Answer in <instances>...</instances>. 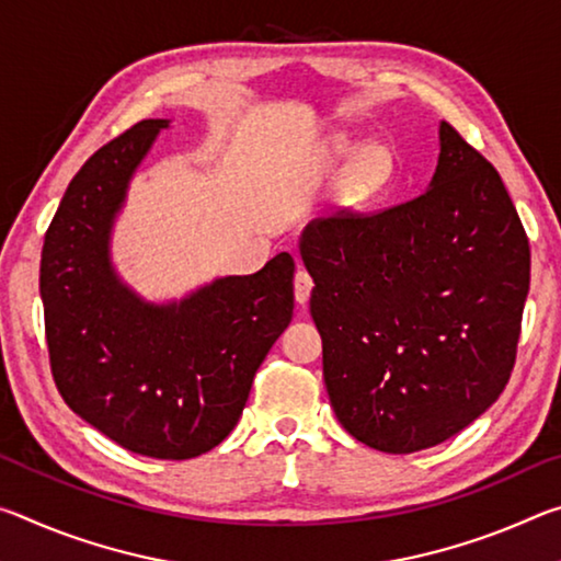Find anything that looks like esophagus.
<instances>
[{"label": "esophagus", "instance_id": "esophagus-1", "mask_svg": "<svg viewBox=\"0 0 561 561\" xmlns=\"http://www.w3.org/2000/svg\"><path fill=\"white\" fill-rule=\"evenodd\" d=\"M311 289H314V279H311V274L307 270H297L294 274V297H297L299 304H307L311 297Z\"/></svg>", "mask_w": 561, "mask_h": 561}]
</instances>
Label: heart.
Wrapping results in <instances>:
<instances>
[{
  "mask_svg": "<svg viewBox=\"0 0 561 561\" xmlns=\"http://www.w3.org/2000/svg\"><path fill=\"white\" fill-rule=\"evenodd\" d=\"M344 158H354L358 153L356 146H341L339 150ZM388 175H391V158L383 150H374L364 160H358L354 168V175H351V185H354L356 193H374V190L381 187Z\"/></svg>",
  "mask_w": 561,
  "mask_h": 561,
  "instance_id": "heart-1",
  "label": "heart"
}]
</instances>
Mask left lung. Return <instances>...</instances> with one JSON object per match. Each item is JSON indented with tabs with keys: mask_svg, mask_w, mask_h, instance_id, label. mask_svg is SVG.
Wrapping results in <instances>:
<instances>
[{
	"mask_svg": "<svg viewBox=\"0 0 561 561\" xmlns=\"http://www.w3.org/2000/svg\"><path fill=\"white\" fill-rule=\"evenodd\" d=\"M339 423L368 448H433L505 391L529 291V242L505 183L450 123L423 195L341 210L301 234Z\"/></svg>",
	"mask_w": 561,
	"mask_h": 561,
	"instance_id": "obj_1",
	"label": "left lung"
}]
</instances>
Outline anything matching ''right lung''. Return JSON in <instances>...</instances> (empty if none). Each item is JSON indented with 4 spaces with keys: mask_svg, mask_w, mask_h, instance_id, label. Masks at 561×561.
<instances>
[{
    "mask_svg": "<svg viewBox=\"0 0 561 561\" xmlns=\"http://www.w3.org/2000/svg\"><path fill=\"white\" fill-rule=\"evenodd\" d=\"M168 121L150 118L93 153L44 237L39 289L54 383L106 438L158 460L220 445L260 364L291 321L294 260L222 277L180 304H146L118 282L108 234L133 170Z\"/></svg>",
    "mask_w": 561,
    "mask_h": 561,
    "instance_id": "1",
    "label": "right lung"
}]
</instances>
